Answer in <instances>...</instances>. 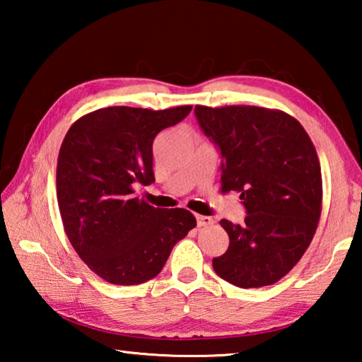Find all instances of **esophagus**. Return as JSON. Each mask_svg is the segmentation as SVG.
Instances as JSON below:
<instances>
[{
    "mask_svg": "<svg viewBox=\"0 0 362 362\" xmlns=\"http://www.w3.org/2000/svg\"><path fill=\"white\" fill-rule=\"evenodd\" d=\"M196 223L198 226H209L214 223V220L207 216H196Z\"/></svg>",
    "mask_w": 362,
    "mask_h": 362,
    "instance_id": "34e87169",
    "label": "esophagus"
}]
</instances>
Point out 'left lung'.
I'll use <instances>...</instances> for the list:
<instances>
[{
  "mask_svg": "<svg viewBox=\"0 0 362 362\" xmlns=\"http://www.w3.org/2000/svg\"><path fill=\"white\" fill-rule=\"evenodd\" d=\"M194 116L222 156V192L240 193L247 214L243 225L220 220L230 246L212 260L214 272L243 289L278 283L302 259L321 217L315 145L279 110L196 105Z\"/></svg>",
  "mask_w": 362,
  "mask_h": 362,
  "instance_id": "obj_1",
  "label": "left lung"
}]
</instances>
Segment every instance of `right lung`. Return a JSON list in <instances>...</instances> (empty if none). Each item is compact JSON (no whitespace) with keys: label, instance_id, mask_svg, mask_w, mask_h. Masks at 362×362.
Segmentation results:
<instances>
[{"label":"right lung","instance_id":"1","mask_svg":"<svg viewBox=\"0 0 362 362\" xmlns=\"http://www.w3.org/2000/svg\"><path fill=\"white\" fill-rule=\"evenodd\" d=\"M192 107H108L84 115L66 132L57 161V201L78 255L107 283L155 278L173 247L196 226L187 209H159L134 194L150 185L153 140Z\"/></svg>","mask_w":362,"mask_h":362}]
</instances>
